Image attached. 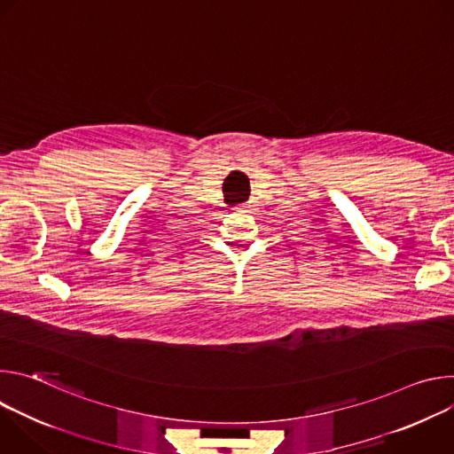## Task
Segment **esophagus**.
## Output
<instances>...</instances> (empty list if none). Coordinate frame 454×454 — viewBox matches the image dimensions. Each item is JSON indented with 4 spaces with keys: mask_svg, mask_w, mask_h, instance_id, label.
Masks as SVG:
<instances>
[{
    "mask_svg": "<svg viewBox=\"0 0 454 454\" xmlns=\"http://www.w3.org/2000/svg\"><path fill=\"white\" fill-rule=\"evenodd\" d=\"M239 208H246V205H240V207H239Z\"/></svg>",
    "mask_w": 454,
    "mask_h": 454,
    "instance_id": "esophagus-1",
    "label": "esophagus"
}]
</instances>
